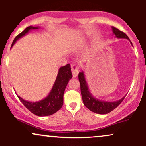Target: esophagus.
<instances>
[{"instance_id":"obj_1","label":"esophagus","mask_w":146,"mask_h":146,"mask_svg":"<svg viewBox=\"0 0 146 146\" xmlns=\"http://www.w3.org/2000/svg\"><path fill=\"white\" fill-rule=\"evenodd\" d=\"M71 71L72 73H73V78H76L78 76L79 73V68L78 66L73 64L71 66Z\"/></svg>"}]
</instances>
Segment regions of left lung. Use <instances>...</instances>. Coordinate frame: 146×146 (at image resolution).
Here are the masks:
<instances>
[{
	"label": "left lung",
	"instance_id": "1",
	"mask_svg": "<svg viewBox=\"0 0 146 146\" xmlns=\"http://www.w3.org/2000/svg\"><path fill=\"white\" fill-rule=\"evenodd\" d=\"M112 29H113V34L115 35L116 38H125V39H128L130 40L128 36L123 31H120L119 29H117L114 27H112ZM130 42L132 45L131 41ZM78 78L80 83V90H81L82 98L84 104L87 108H88L90 111L93 112V113L101 114V115L109 113L115 108H117L124 100L125 95L123 98L120 99L119 100H117L116 102H104L98 100V99L94 98L93 95L90 93L83 71L79 73Z\"/></svg>",
	"mask_w": 146,
	"mask_h": 146
}]
</instances>
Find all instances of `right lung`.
<instances>
[{"label":"right lung","mask_w":146,"mask_h":146,"mask_svg":"<svg viewBox=\"0 0 146 146\" xmlns=\"http://www.w3.org/2000/svg\"><path fill=\"white\" fill-rule=\"evenodd\" d=\"M38 27L29 26L27 27L23 32L18 34L15 38L11 44V48L14 46L18 39L26 35L30 30L38 29ZM71 66L69 64L66 66H62L60 68L58 75L53 88L46 98L38 102H28L23 100L21 97L17 95L18 98L21 100L23 105L31 112L33 114L39 117L49 116L58 111L62 108L63 105V95L65 88L70 80L72 78ZM17 95V94H16Z\"/></svg>","instance_id":"right-lung-1"}]
</instances>
